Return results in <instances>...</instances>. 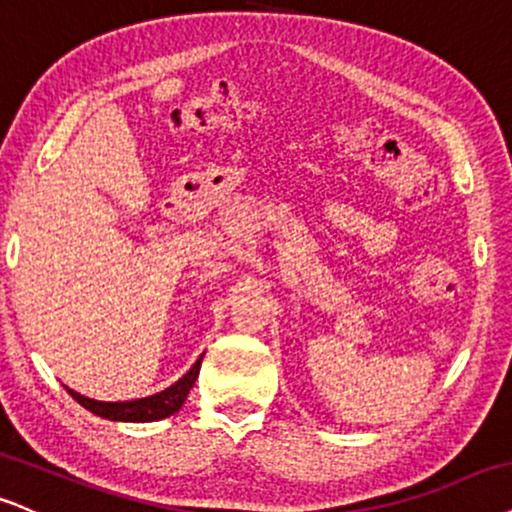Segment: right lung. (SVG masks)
I'll list each match as a JSON object with an SVG mask.
<instances>
[{
	"instance_id": "add662e5",
	"label": "right lung",
	"mask_w": 512,
	"mask_h": 512,
	"mask_svg": "<svg viewBox=\"0 0 512 512\" xmlns=\"http://www.w3.org/2000/svg\"><path fill=\"white\" fill-rule=\"evenodd\" d=\"M200 365H202V355L200 360L195 362L193 367L183 374L176 384H171L169 389L155 393V396L147 398H138V400H121V403H104V400H92L80 396V393L66 389L73 396V400H78L85 410L95 412V415L104 417V420L112 422H157L164 420V417L174 415V412L181 410V405L186 403L190 389H193L197 374H200Z\"/></svg>"
}]
</instances>
